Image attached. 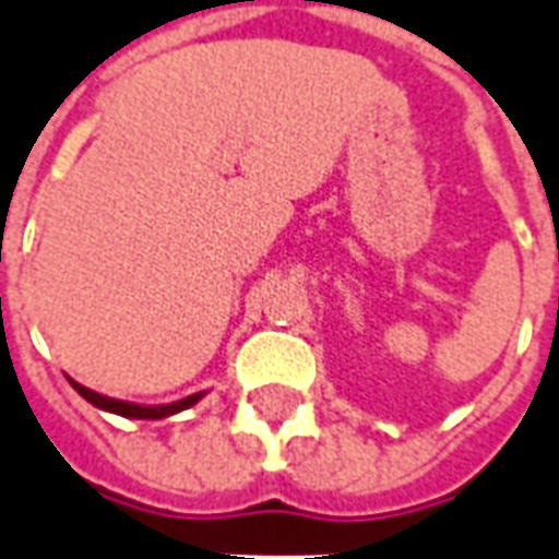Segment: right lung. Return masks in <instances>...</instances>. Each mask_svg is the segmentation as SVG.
<instances>
[{
    "label": "right lung",
    "instance_id": "add662e5",
    "mask_svg": "<svg viewBox=\"0 0 559 559\" xmlns=\"http://www.w3.org/2000/svg\"><path fill=\"white\" fill-rule=\"evenodd\" d=\"M69 381H72V378H69ZM72 388H75L78 393L90 402V405H96V408H103V412H111V415L132 417V420H163V417L178 415V412H185V408H190V405H197V402L205 396V390H199V393H190V396H185V400H178V402H166V405H139V402L103 396V393H96V390L78 384V381H72Z\"/></svg>",
    "mask_w": 559,
    "mask_h": 559
}]
</instances>
